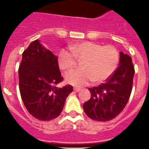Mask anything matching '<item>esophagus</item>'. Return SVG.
<instances>
[{"mask_svg":"<svg viewBox=\"0 0 149 149\" xmlns=\"http://www.w3.org/2000/svg\"><path fill=\"white\" fill-rule=\"evenodd\" d=\"M73 90H74L75 92H76V93H78V92L80 91V89L77 88V87H74V88H73Z\"/></svg>","mask_w":149,"mask_h":149,"instance_id":"obj_1","label":"esophagus"}]
</instances>
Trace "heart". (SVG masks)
<instances>
[{"label": "heart", "mask_w": 149, "mask_h": 149, "mask_svg": "<svg viewBox=\"0 0 149 149\" xmlns=\"http://www.w3.org/2000/svg\"><path fill=\"white\" fill-rule=\"evenodd\" d=\"M69 51L62 49L58 54V64L61 70H70L76 59H81L79 66L66 73L65 81L75 87L87 85L91 81L101 83L106 81L118 68L119 54L110 45L101 46L93 42L84 41L69 46Z\"/></svg>", "instance_id": "b5f03b06"}]
</instances>
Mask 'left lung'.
Returning <instances> with one entry per match:
<instances>
[{
    "mask_svg": "<svg viewBox=\"0 0 149 149\" xmlns=\"http://www.w3.org/2000/svg\"><path fill=\"white\" fill-rule=\"evenodd\" d=\"M134 68L132 58L120 52L118 68L104 84L89 88L90 100L83 104L86 115L94 120L115 118L126 107L132 89Z\"/></svg>",
    "mask_w": 149,
    "mask_h": 149,
    "instance_id": "obj_1",
    "label": "left lung"
}]
</instances>
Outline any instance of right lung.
Here are the masks:
<instances>
[{
  "mask_svg": "<svg viewBox=\"0 0 149 149\" xmlns=\"http://www.w3.org/2000/svg\"><path fill=\"white\" fill-rule=\"evenodd\" d=\"M18 73L20 95L28 112L42 121L57 118L67 97L73 92L69 84L56 87L63 79L57 56L40 40H34L22 54Z\"/></svg>",
  "mask_w": 149,
  "mask_h": 149,
  "instance_id": "obj_1",
  "label": "right lung"
}]
</instances>
